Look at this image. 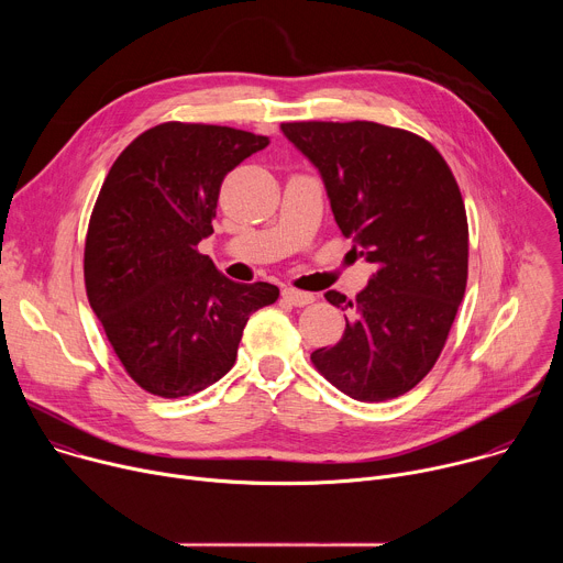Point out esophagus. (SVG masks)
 I'll return each instance as SVG.
<instances>
[{
    "instance_id": "esophagus-1",
    "label": "esophagus",
    "mask_w": 563,
    "mask_h": 563,
    "mask_svg": "<svg viewBox=\"0 0 563 563\" xmlns=\"http://www.w3.org/2000/svg\"><path fill=\"white\" fill-rule=\"evenodd\" d=\"M283 298H285L287 302H291L294 307H305V305H311V302L316 300L313 294L300 291V289H294V287H285V289H283Z\"/></svg>"
}]
</instances>
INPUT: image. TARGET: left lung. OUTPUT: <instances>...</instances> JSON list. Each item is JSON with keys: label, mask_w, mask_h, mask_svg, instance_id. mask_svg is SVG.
Returning a JSON list of instances; mask_svg holds the SVG:
<instances>
[{"label": "left lung", "mask_w": 563, "mask_h": 563, "mask_svg": "<svg viewBox=\"0 0 563 563\" xmlns=\"http://www.w3.org/2000/svg\"><path fill=\"white\" fill-rule=\"evenodd\" d=\"M323 176L343 235L376 265L343 309V339L311 354L343 394L380 404L419 385L439 361L467 283V216L456 178L426 137L376 122H283Z\"/></svg>", "instance_id": "1"}]
</instances>
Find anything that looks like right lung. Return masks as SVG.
I'll list each match as a JSON object with an SVG mask.
<instances>
[{
	"mask_svg": "<svg viewBox=\"0 0 563 563\" xmlns=\"http://www.w3.org/2000/svg\"><path fill=\"white\" fill-rule=\"evenodd\" d=\"M269 140L202 122H163L113 163L85 243L89 305L126 374L148 394L202 391L235 363L269 283L222 276L198 243L213 233L224 176Z\"/></svg>",
	"mask_w": 563,
	"mask_h": 563,
	"instance_id": "obj_1",
	"label": "right lung"
}]
</instances>
